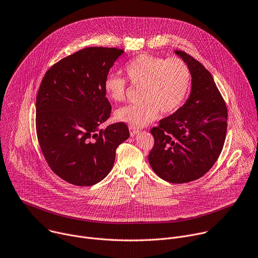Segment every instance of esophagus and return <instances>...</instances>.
I'll return each mask as SVG.
<instances>
[{"instance_id": "esophagus-1", "label": "esophagus", "mask_w": 258, "mask_h": 258, "mask_svg": "<svg viewBox=\"0 0 258 258\" xmlns=\"http://www.w3.org/2000/svg\"><path fill=\"white\" fill-rule=\"evenodd\" d=\"M129 131H130V135H131L132 137L135 136V135L138 133V130L135 129V128H133V127H129Z\"/></svg>"}]
</instances>
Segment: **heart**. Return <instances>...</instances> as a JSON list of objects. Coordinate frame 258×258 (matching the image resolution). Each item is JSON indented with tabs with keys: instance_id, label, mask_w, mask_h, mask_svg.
I'll return each mask as SVG.
<instances>
[{
	"instance_id": "b5f03b06",
	"label": "heart",
	"mask_w": 258,
	"mask_h": 258,
	"mask_svg": "<svg viewBox=\"0 0 258 258\" xmlns=\"http://www.w3.org/2000/svg\"><path fill=\"white\" fill-rule=\"evenodd\" d=\"M124 73L132 85H141V101L117 110L115 119L135 129L143 128L157 120L160 111L164 115L177 111L190 86V70L178 58L165 60L141 54L125 65ZM102 89L109 99L122 101L126 93V81L110 73L104 79Z\"/></svg>"
}]
</instances>
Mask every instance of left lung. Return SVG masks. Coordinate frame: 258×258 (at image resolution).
<instances>
[{"label":"left lung","mask_w":258,"mask_h":258,"mask_svg":"<svg viewBox=\"0 0 258 258\" xmlns=\"http://www.w3.org/2000/svg\"><path fill=\"white\" fill-rule=\"evenodd\" d=\"M175 54L190 70L191 92L180 109L150 130L154 145L148 162L162 179L182 184L201 178L219 159L228 112L212 74L185 51Z\"/></svg>","instance_id":"obj_1"}]
</instances>
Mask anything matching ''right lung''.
Masks as SVG:
<instances>
[{
  "label": "right lung",
  "instance_id": "1",
  "mask_svg": "<svg viewBox=\"0 0 258 258\" xmlns=\"http://www.w3.org/2000/svg\"><path fill=\"white\" fill-rule=\"evenodd\" d=\"M124 53L85 47L51 66L36 96V134L49 168L66 182L91 186L111 172L117 147L129 138L125 123L99 126L111 116L102 84Z\"/></svg>",
  "mask_w": 258,
  "mask_h": 258
}]
</instances>
